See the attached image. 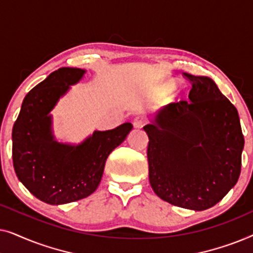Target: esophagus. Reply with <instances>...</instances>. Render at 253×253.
Here are the masks:
<instances>
[{
    "label": "esophagus",
    "mask_w": 253,
    "mask_h": 253,
    "mask_svg": "<svg viewBox=\"0 0 253 253\" xmlns=\"http://www.w3.org/2000/svg\"><path fill=\"white\" fill-rule=\"evenodd\" d=\"M145 124H146V120L144 119V117H136V119L133 120V126L137 127V129H139V127H143Z\"/></svg>",
    "instance_id": "esophagus-1"
}]
</instances>
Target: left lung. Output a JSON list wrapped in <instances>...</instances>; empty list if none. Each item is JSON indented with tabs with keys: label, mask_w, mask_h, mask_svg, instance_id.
Returning <instances> with one entry per match:
<instances>
[{
	"label": "left lung",
	"mask_w": 253,
	"mask_h": 253,
	"mask_svg": "<svg viewBox=\"0 0 253 253\" xmlns=\"http://www.w3.org/2000/svg\"><path fill=\"white\" fill-rule=\"evenodd\" d=\"M183 75L192 85L190 101L171 103L144 126L150 139L148 175L162 200L204 211L237 183L244 137L237 109L215 83Z\"/></svg>",
	"instance_id": "1"
}]
</instances>
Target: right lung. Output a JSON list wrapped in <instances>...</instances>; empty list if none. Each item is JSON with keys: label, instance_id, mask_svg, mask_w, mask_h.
Masks as SVG:
<instances>
[{"label": "right lung", "instance_id": "obj_1", "mask_svg": "<svg viewBox=\"0 0 253 253\" xmlns=\"http://www.w3.org/2000/svg\"><path fill=\"white\" fill-rule=\"evenodd\" d=\"M85 74L60 68L27 93L12 127V161L16 175L38 199L61 205L86 198L98 188L108 155L132 129L95 131L84 143H57L50 131V110L60 96Z\"/></svg>", "mask_w": 253, "mask_h": 253}]
</instances>
